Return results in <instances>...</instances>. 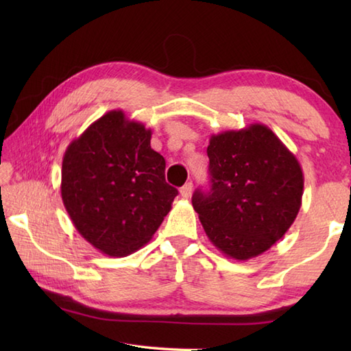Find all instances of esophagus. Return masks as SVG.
I'll use <instances>...</instances> for the list:
<instances>
[{
  "label": "esophagus",
  "instance_id": "34e87169",
  "mask_svg": "<svg viewBox=\"0 0 351 351\" xmlns=\"http://www.w3.org/2000/svg\"><path fill=\"white\" fill-rule=\"evenodd\" d=\"M191 191H193V182H187L184 185V187L181 189V196L184 199H189L191 196Z\"/></svg>",
  "mask_w": 351,
  "mask_h": 351
}]
</instances>
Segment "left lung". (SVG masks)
<instances>
[{"mask_svg": "<svg viewBox=\"0 0 351 351\" xmlns=\"http://www.w3.org/2000/svg\"><path fill=\"white\" fill-rule=\"evenodd\" d=\"M206 154L211 190H196L193 208L223 255L255 258L280 240L299 214L300 162L263 123L213 134Z\"/></svg>", "mask_w": 351, "mask_h": 351, "instance_id": "obj_1", "label": "left lung"}]
</instances>
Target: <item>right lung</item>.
<instances>
[{
	"instance_id": "add662e5",
	"label": "right lung",
	"mask_w": 351,
	"mask_h": 351,
	"mask_svg": "<svg viewBox=\"0 0 351 351\" xmlns=\"http://www.w3.org/2000/svg\"><path fill=\"white\" fill-rule=\"evenodd\" d=\"M152 131L111 110L71 141L62 164V199L73 226L108 256H128L151 240L178 190L166 182Z\"/></svg>"
}]
</instances>
